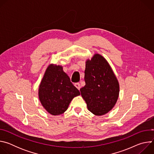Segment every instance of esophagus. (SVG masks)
Here are the masks:
<instances>
[{"instance_id":"obj_1","label":"esophagus","mask_w":154,"mask_h":154,"mask_svg":"<svg viewBox=\"0 0 154 154\" xmlns=\"http://www.w3.org/2000/svg\"><path fill=\"white\" fill-rule=\"evenodd\" d=\"M74 86L77 88L78 90H80V89L81 86H80V84L79 83H75L74 84Z\"/></svg>"}]
</instances>
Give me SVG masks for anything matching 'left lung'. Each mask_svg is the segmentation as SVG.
Listing matches in <instances>:
<instances>
[{
    "label": "left lung",
    "mask_w": 154,
    "mask_h": 154,
    "mask_svg": "<svg viewBox=\"0 0 154 154\" xmlns=\"http://www.w3.org/2000/svg\"><path fill=\"white\" fill-rule=\"evenodd\" d=\"M85 85L80 90L88 109L102 116L115 105L119 94V82L106 60L95 54L86 61Z\"/></svg>",
    "instance_id": "1"
}]
</instances>
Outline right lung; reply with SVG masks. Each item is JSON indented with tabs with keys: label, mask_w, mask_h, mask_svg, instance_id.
I'll list each match as a JSON object with an SVG mask.
<instances>
[{
	"label": "right lung",
	"mask_w": 154,
	"mask_h": 154,
	"mask_svg": "<svg viewBox=\"0 0 154 154\" xmlns=\"http://www.w3.org/2000/svg\"><path fill=\"white\" fill-rule=\"evenodd\" d=\"M80 91L71 82L60 65L51 64L39 84L38 96L41 103L52 115H60L67 110L71 100Z\"/></svg>",
	"instance_id": "right-lung-1"
}]
</instances>
